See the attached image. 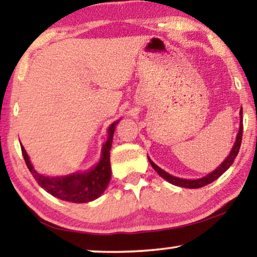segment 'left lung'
<instances>
[{"instance_id": "left-lung-1", "label": "left lung", "mask_w": 257, "mask_h": 257, "mask_svg": "<svg viewBox=\"0 0 257 257\" xmlns=\"http://www.w3.org/2000/svg\"><path fill=\"white\" fill-rule=\"evenodd\" d=\"M239 131L237 133V136H236V142L235 145H233V147L231 149V152H230L229 157L224 160L222 164L219 165L218 167L216 168L215 171L211 172L205 177L203 178H199V179H181V178H177V177H173V175H171L170 173H167V172H165L164 170H161L160 167L157 166V165L153 162L151 159L148 158L149 162H151L152 167L154 168L155 171L158 172V174L160 175L161 178H164L165 180H167L168 183L175 185V186H180V187H186V188H199V187H203L205 186L207 184H211L212 181H215L216 179H218V178L222 175L224 172H225L228 168L231 166L233 160H235V158L237 157V154H238V151H239V147H241V142H242V133H243V119H242V109L241 111H239Z\"/></svg>"}]
</instances>
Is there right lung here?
Listing matches in <instances>:
<instances>
[{
	"mask_svg": "<svg viewBox=\"0 0 257 257\" xmlns=\"http://www.w3.org/2000/svg\"><path fill=\"white\" fill-rule=\"evenodd\" d=\"M117 123L118 121L113 122L109 126L108 139L103 145L100 160L90 171L69 174L65 177H48V175L40 174L32 166L27 152L25 151L24 146H21L26 165L33 174L37 183L53 197L65 201H71V203H87V201L95 200L104 192L111 178L110 149L112 145L113 132Z\"/></svg>",
	"mask_w": 257,
	"mask_h": 257,
	"instance_id": "obj_1",
	"label": "right lung"
}]
</instances>
